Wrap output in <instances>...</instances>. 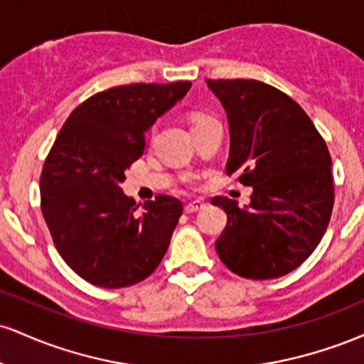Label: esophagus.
Returning a JSON list of instances; mask_svg holds the SVG:
<instances>
[{
	"instance_id": "34e87169",
	"label": "esophagus",
	"mask_w": 364,
	"mask_h": 364,
	"mask_svg": "<svg viewBox=\"0 0 364 364\" xmlns=\"http://www.w3.org/2000/svg\"><path fill=\"white\" fill-rule=\"evenodd\" d=\"M202 208H205V203H203L202 200H195V202L188 203V205L185 207V212L186 214H195V212H200Z\"/></svg>"
}]
</instances>
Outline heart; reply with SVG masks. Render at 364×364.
<instances>
[{"mask_svg":"<svg viewBox=\"0 0 364 364\" xmlns=\"http://www.w3.org/2000/svg\"><path fill=\"white\" fill-rule=\"evenodd\" d=\"M200 119H205V118H203V116H202V118H198L196 121H200ZM196 121H195V123H196Z\"/></svg>","mask_w":364,"mask_h":364,"instance_id":"1","label":"heart"}]
</instances>
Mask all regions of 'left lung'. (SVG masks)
Masks as SVG:
<instances>
[{
  "label": "left lung",
  "instance_id": "left-lung-1",
  "mask_svg": "<svg viewBox=\"0 0 364 364\" xmlns=\"http://www.w3.org/2000/svg\"><path fill=\"white\" fill-rule=\"evenodd\" d=\"M229 123L228 176L253 186L252 202L215 196L228 225L215 250L229 270L265 281L292 272L315 252L333 207L327 144L298 102L258 80H207Z\"/></svg>",
  "mask_w": 364,
  "mask_h": 364
}]
</instances>
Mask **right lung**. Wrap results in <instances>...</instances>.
Masks as SVG:
<instances>
[{
    "instance_id": "add662e5",
    "label": "right lung",
    "mask_w": 364,
    "mask_h": 364,
    "mask_svg": "<svg viewBox=\"0 0 364 364\" xmlns=\"http://www.w3.org/2000/svg\"><path fill=\"white\" fill-rule=\"evenodd\" d=\"M190 87H112L82 102L58 133L41 174V208L58 253L87 282L133 286L168 252L181 202L159 195L140 210L119 185L144 154L145 133Z\"/></svg>"
}]
</instances>
